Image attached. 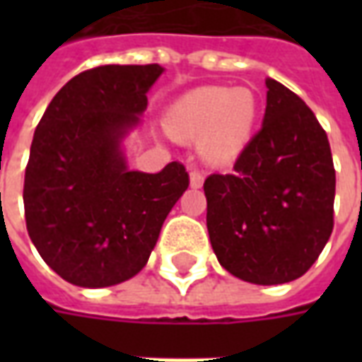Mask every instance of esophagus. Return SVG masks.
I'll return each instance as SVG.
<instances>
[{"mask_svg": "<svg viewBox=\"0 0 362 362\" xmlns=\"http://www.w3.org/2000/svg\"><path fill=\"white\" fill-rule=\"evenodd\" d=\"M204 173L199 168H192V173H189V186L192 188H202L204 186Z\"/></svg>", "mask_w": 362, "mask_h": 362, "instance_id": "obj_1", "label": "esophagus"}]
</instances>
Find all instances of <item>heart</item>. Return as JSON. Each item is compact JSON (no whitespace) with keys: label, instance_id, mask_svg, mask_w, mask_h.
<instances>
[{"label":"heart","instance_id":"b5f03b06","mask_svg":"<svg viewBox=\"0 0 362 362\" xmlns=\"http://www.w3.org/2000/svg\"><path fill=\"white\" fill-rule=\"evenodd\" d=\"M258 98L248 87H199L176 100L166 127L178 141H196L211 165H228L250 141L258 119Z\"/></svg>","mask_w":362,"mask_h":362}]
</instances>
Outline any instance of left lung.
I'll use <instances>...</instances> for the list:
<instances>
[{
	"mask_svg": "<svg viewBox=\"0 0 362 362\" xmlns=\"http://www.w3.org/2000/svg\"><path fill=\"white\" fill-rule=\"evenodd\" d=\"M264 124L230 174L205 178L207 230L219 264L256 285L308 272L334 230L329 141L300 96L266 79Z\"/></svg>",
	"mask_w": 362,
	"mask_h": 362,
	"instance_id": "1",
	"label": "left lung"
}]
</instances>
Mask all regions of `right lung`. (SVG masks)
Wrapping results in <instances>:
<instances>
[{"label": "right lung", "instance_id": "obj_1", "mask_svg": "<svg viewBox=\"0 0 362 362\" xmlns=\"http://www.w3.org/2000/svg\"><path fill=\"white\" fill-rule=\"evenodd\" d=\"M160 74L158 64L87 69L58 90L36 126L23 188L28 236L77 287H110L141 272L188 189L178 160L139 173L119 149Z\"/></svg>", "mask_w": 362, "mask_h": 362}]
</instances>
